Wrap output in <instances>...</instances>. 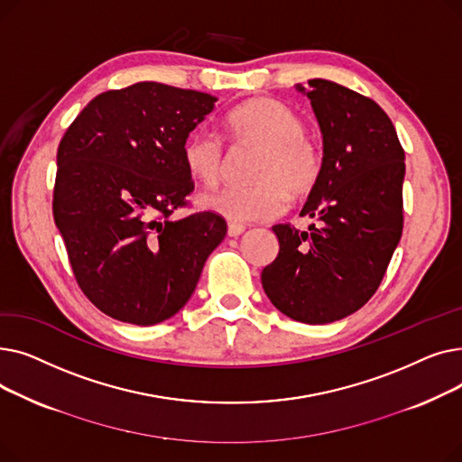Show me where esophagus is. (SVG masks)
I'll return each mask as SVG.
<instances>
[{
	"label": "esophagus",
	"mask_w": 462,
	"mask_h": 462,
	"mask_svg": "<svg viewBox=\"0 0 462 462\" xmlns=\"http://www.w3.org/2000/svg\"><path fill=\"white\" fill-rule=\"evenodd\" d=\"M245 232L244 225H237V223H228V236L230 237H237Z\"/></svg>",
	"instance_id": "esophagus-1"
}]
</instances>
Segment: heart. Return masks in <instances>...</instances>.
<instances>
[{"instance_id":"obj_1","label":"heart","mask_w":462,"mask_h":462,"mask_svg":"<svg viewBox=\"0 0 462 462\" xmlns=\"http://www.w3.org/2000/svg\"><path fill=\"white\" fill-rule=\"evenodd\" d=\"M226 133L236 142L262 145L251 185H225L204 194L202 204L230 223L268 221L286 209L288 194L305 199L317 189L324 172L319 142L305 134L303 117L288 105L256 97L232 108L225 119ZM181 159L187 172L204 185L217 183L225 161V142L202 127L192 131Z\"/></svg>"}]
</instances>
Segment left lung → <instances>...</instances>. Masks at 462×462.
Segmentation results:
<instances>
[{
    "label": "left lung",
    "instance_id": "8db88e82",
    "mask_svg": "<svg viewBox=\"0 0 462 462\" xmlns=\"http://www.w3.org/2000/svg\"><path fill=\"white\" fill-rule=\"evenodd\" d=\"M303 91L324 138V172L301 217L309 232L275 225L277 258L262 286L288 319L329 324L378 290L402 234L404 150L387 114L365 95L314 79Z\"/></svg>",
    "mask_w": 462,
    "mask_h": 462
}]
</instances>
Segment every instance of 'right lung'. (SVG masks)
<instances>
[{
	"instance_id": "1",
	"label": "right lung",
	"mask_w": 462,
	"mask_h": 462,
	"mask_svg": "<svg viewBox=\"0 0 462 462\" xmlns=\"http://www.w3.org/2000/svg\"><path fill=\"white\" fill-rule=\"evenodd\" d=\"M215 103L202 91L138 82L97 95L60 142L54 221L80 290L119 322L174 317L226 236L213 211L170 218L194 189L181 145Z\"/></svg>"
}]
</instances>
